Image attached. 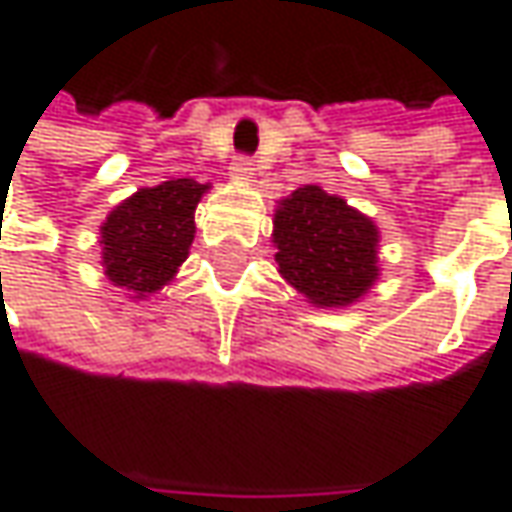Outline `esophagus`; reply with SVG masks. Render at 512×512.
<instances>
[{"label":"esophagus","mask_w":512,"mask_h":512,"mask_svg":"<svg viewBox=\"0 0 512 512\" xmlns=\"http://www.w3.org/2000/svg\"><path fill=\"white\" fill-rule=\"evenodd\" d=\"M253 159L250 156H236L233 159V165H230V176H236V179H253Z\"/></svg>","instance_id":"esophagus-1"}]
</instances>
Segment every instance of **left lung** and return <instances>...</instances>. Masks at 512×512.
I'll return each instance as SVG.
<instances>
[{
    "label": "left lung",
    "mask_w": 512,
    "mask_h": 512,
    "mask_svg": "<svg viewBox=\"0 0 512 512\" xmlns=\"http://www.w3.org/2000/svg\"><path fill=\"white\" fill-rule=\"evenodd\" d=\"M273 247L282 279L316 307L353 305L379 279V227L319 185L279 202Z\"/></svg>",
    "instance_id": "left-lung-1"
}]
</instances>
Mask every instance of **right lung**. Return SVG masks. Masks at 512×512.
Wrapping results in <instances>:
<instances>
[{
    "instance_id": "right-lung-1",
    "label": "right lung",
    "mask_w": 512,
    "mask_h": 512,
    "mask_svg": "<svg viewBox=\"0 0 512 512\" xmlns=\"http://www.w3.org/2000/svg\"><path fill=\"white\" fill-rule=\"evenodd\" d=\"M210 185L170 179L142 187L108 213L99 227L102 267L130 299H148L162 290L187 259L196 222L193 213Z\"/></svg>"
}]
</instances>
